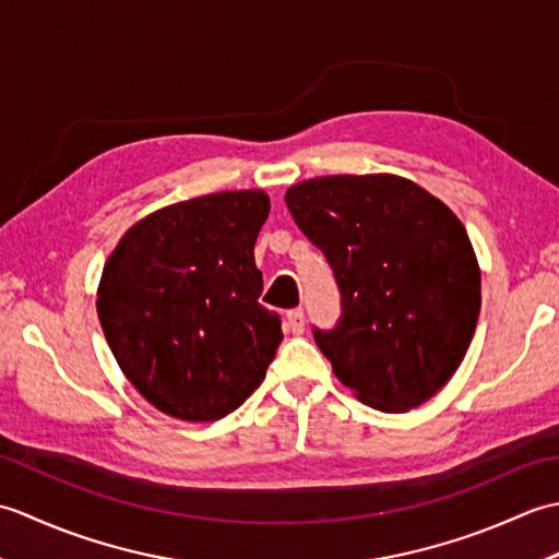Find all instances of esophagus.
Wrapping results in <instances>:
<instances>
[{
    "label": "esophagus",
    "mask_w": 559,
    "mask_h": 559,
    "mask_svg": "<svg viewBox=\"0 0 559 559\" xmlns=\"http://www.w3.org/2000/svg\"><path fill=\"white\" fill-rule=\"evenodd\" d=\"M286 326L293 334H302L305 331V312L302 310H290L286 314Z\"/></svg>",
    "instance_id": "esophagus-1"
}]
</instances>
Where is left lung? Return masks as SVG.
Here are the masks:
<instances>
[{"label":"left lung","instance_id":"8db88e82","mask_svg":"<svg viewBox=\"0 0 559 559\" xmlns=\"http://www.w3.org/2000/svg\"><path fill=\"white\" fill-rule=\"evenodd\" d=\"M286 204L338 283V326L314 329L338 382L384 413L432 399L480 314L478 257L456 213L389 173L314 177L293 185Z\"/></svg>","mask_w":559,"mask_h":559}]
</instances>
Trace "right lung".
<instances>
[{"label":"right lung","mask_w":559,"mask_h":559,"mask_svg":"<svg viewBox=\"0 0 559 559\" xmlns=\"http://www.w3.org/2000/svg\"><path fill=\"white\" fill-rule=\"evenodd\" d=\"M264 189L197 197L148 213L103 266L96 310L117 365L165 415L211 423L264 382L283 331L259 305L254 242Z\"/></svg>","instance_id":"right-lung-1"}]
</instances>
